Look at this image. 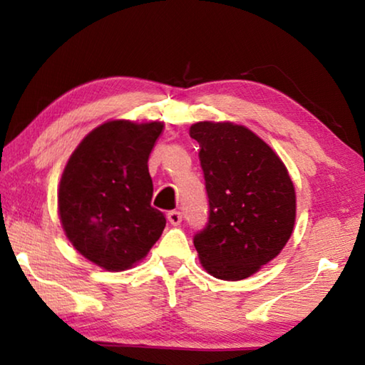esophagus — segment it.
<instances>
[{
  "label": "esophagus",
  "mask_w": 365,
  "mask_h": 365,
  "mask_svg": "<svg viewBox=\"0 0 365 365\" xmlns=\"http://www.w3.org/2000/svg\"><path fill=\"white\" fill-rule=\"evenodd\" d=\"M168 219L172 225H180L182 222V212L180 211H170L168 214Z\"/></svg>",
  "instance_id": "34e87169"
}]
</instances>
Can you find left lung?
<instances>
[{
	"label": "left lung",
	"instance_id": "left-lung-1",
	"mask_svg": "<svg viewBox=\"0 0 365 365\" xmlns=\"http://www.w3.org/2000/svg\"><path fill=\"white\" fill-rule=\"evenodd\" d=\"M209 197V220L193 238L200 261L220 280H243L279 256L292 237L296 195L274 150L250 128L232 122H197Z\"/></svg>",
	"mask_w": 365,
	"mask_h": 365
}]
</instances>
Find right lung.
Wrapping results in <instances>:
<instances>
[{"label": "right lung", "mask_w": 365, "mask_h": 365, "mask_svg": "<svg viewBox=\"0 0 365 365\" xmlns=\"http://www.w3.org/2000/svg\"><path fill=\"white\" fill-rule=\"evenodd\" d=\"M163 122L109 120L80 141L58 193L59 219L73 248L109 272L130 269L158 242L164 214L151 206L148 158Z\"/></svg>", "instance_id": "add662e5"}]
</instances>
